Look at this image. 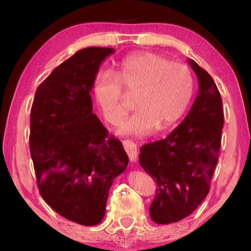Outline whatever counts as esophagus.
<instances>
[{
  "mask_svg": "<svg viewBox=\"0 0 251 251\" xmlns=\"http://www.w3.org/2000/svg\"><path fill=\"white\" fill-rule=\"evenodd\" d=\"M123 145H124L127 155L129 157V160L133 161V163L137 160V156H138L137 145H136L134 142L128 141V139H127V141H123Z\"/></svg>",
  "mask_w": 251,
  "mask_h": 251,
  "instance_id": "obj_1",
  "label": "esophagus"
}]
</instances>
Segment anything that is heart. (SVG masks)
<instances>
[{"label":"heart","mask_w":251,"mask_h":251,"mask_svg":"<svg viewBox=\"0 0 251 251\" xmlns=\"http://www.w3.org/2000/svg\"><path fill=\"white\" fill-rule=\"evenodd\" d=\"M93 91L106 120L114 124L125 114L122 91L136 93L134 107L138 109L118 131L142 137L157 126L168 128L184 115L193 96L194 80L185 64L151 52H138L123 59L114 75L100 72Z\"/></svg>","instance_id":"obj_1"}]
</instances>
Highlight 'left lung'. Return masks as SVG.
<instances>
[{"mask_svg":"<svg viewBox=\"0 0 251 251\" xmlns=\"http://www.w3.org/2000/svg\"><path fill=\"white\" fill-rule=\"evenodd\" d=\"M199 87L188 115L166 138L141 147L139 164L157 182L150 207L152 222L176 223L189 216L209 192L224 126L223 100L211 76L188 59Z\"/></svg>","mask_w":251,"mask_h":251,"instance_id":"8db88e82","label":"left lung"}]
</instances>
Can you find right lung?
<instances>
[{
  "instance_id": "right-lung-1",
  "label": "right lung",
  "mask_w": 251,
  "mask_h": 251,
  "mask_svg": "<svg viewBox=\"0 0 251 251\" xmlns=\"http://www.w3.org/2000/svg\"><path fill=\"white\" fill-rule=\"evenodd\" d=\"M114 49L79 50L58 65L35 92L29 151L41 196L58 215L84 226L105 216L113 180L128 157L93 110L91 91Z\"/></svg>"
}]
</instances>
